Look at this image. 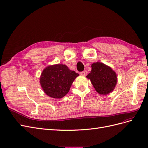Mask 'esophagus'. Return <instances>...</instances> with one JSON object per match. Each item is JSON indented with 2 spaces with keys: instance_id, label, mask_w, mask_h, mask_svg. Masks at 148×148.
Instances as JSON below:
<instances>
[{
  "instance_id": "34e87169",
  "label": "esophagus",
  "mask_w": 148,
  "mask_h": 148,
  "mask_svg": "<svg viewBox=\"0 0 148 148\" xmlns=\"http://www.w3.org/2000/svg\"><path fill=\"white\" fill-rule=\"evenodd\" d=\"M80 74L82 75H86L87 74V70H84V71L81 72V73Z\"/></svg>"
}]
</instances>
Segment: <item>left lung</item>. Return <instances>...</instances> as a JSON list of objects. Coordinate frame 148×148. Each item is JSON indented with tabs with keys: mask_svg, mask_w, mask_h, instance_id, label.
Returning <instances> with one entry per match:
<instances>
[{
	"mask_svg": "<svg viewBox=\"0 0 148 148\" xmlns=\"http://www.w3.org/2000/svg\"><path fill=\"white\" fill-rule=\"evenodd\" d=\"M90 79L95 90L100 94L106 95L112 92L117 82L116 73L111 67L102 62L92 64V70L87 76Z\"/></svg>",
	"mask_w": 148,
	"mask_h": 148,
	"instance_id": "8db88e82",
	"label": "left lung"
}]
</instances>
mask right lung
Here are the masks:
<instances>
[{
	"instance_id": "right-lung-1",
	"label": "right lung",
	"mask_w": 148,
	"mask_h": 148,
	"mask_svg": "<svg viewBox=\"0 0 148 148\" xmlns=\"http://www.w3.org/2000/svg\"><path fill=\"white\" fill-rule=\"evenodd\" d=\"M78 75V73L71 71L64 64L50 66L42 73L40 84L46 95L60 99L68 93L72 84Z\"/></svg>"
}]
</instances>
